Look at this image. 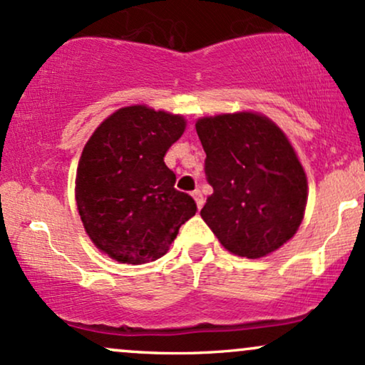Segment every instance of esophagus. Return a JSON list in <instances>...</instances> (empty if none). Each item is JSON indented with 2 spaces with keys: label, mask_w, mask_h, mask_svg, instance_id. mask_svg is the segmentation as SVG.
I'll return each instance as SVG.
<instances>
[{
  "label": "esophagus",
  "mask_w": 365,
  "mask_h": 365,
  "mask_svg": "<svg viewBox=\"0 0 365 365\" xmlns=\"http://www.w3.org/2000/svg\"><path fill=\"white\" fill-rule=\"evenodd\" d=\"M192 197H194V200H195V204H197V209H200V207L204 206V197H202V194H200V190L192 192Z\"/></svg>",
  "instance_id": "34e87169"
}]
</instances>
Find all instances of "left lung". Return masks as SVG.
Here are the masks:
<instances>
[{
    "mask_svg": "<svg viewBox=\"0 0 365 365\" xmlns=\"http://www.w3.org/2000/svg\"><path fill=\"white\" fill-rule=\"evenodd\" d=\"M212 185L200 216L228 252L269 255L297 233L307 206V175L290 139L257 111L195 121Z\"/></svg>",
    "mask_w": 365,
    "mask_h": 365,
    "instance_id": "left-lung-1",
    "label": "left lung"
}]
</instances>
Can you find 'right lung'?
Here are the masks:
<instances>
[{
    "label": "right lung",
    "instance_id": "obj_1",
    "mask_svg": "<svg viewBox=\"0 0 365 365\" xmlns=\"http://www.w3.org/2000/svg\"><path fill=\"white\" fill-rule=\"evenodd\" d=\"M182 115L145 104L111 113L83 145L75 200L91 242L121 264L156 261L195 215L190 195L175 188L165 154L183 135Z\"/></svg>",
    "mask_w": 365,
    "mask_h": 365
}]
</instances>
